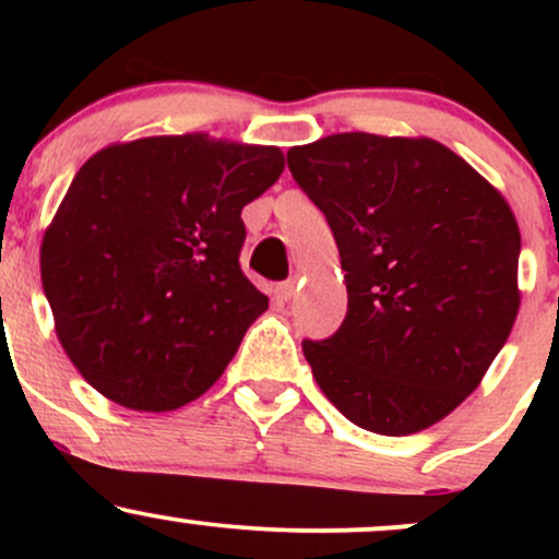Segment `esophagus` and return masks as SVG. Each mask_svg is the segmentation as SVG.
Returning <instances> with one entry per match:
<instances>
[{
	"mask_svg": "<svg viewBox=\"0 0 559 559\" xmlns=\"http://www.w3.org/2000/svg\"><path fill=\"white\" fill-rule=\"evenodd\" d=\"M294 292H297V281H284V284L275 286V297H278L281 301L292 299Z\"/></svg>",
	"mask_w": 559,
	"mask_h": 559,
	"instance_id": "34e87169",
	"label": "esophagus"
}]
</instances>
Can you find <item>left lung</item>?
Returning <instances> with one entry per match:
<instances>
[{
	"label": "left lung",
	"mask_w": 559,
	"mask_h": 559,
	"mask_svg": "<svg viewBox=\"0 0 559 559\" xmlns=\"http://www.w3.org/2000/svg\"><path fill=\"white\" fill-rule=\"evenodd\" d=\"M286 159L329 221L349 294L342 329L301 342L320 391L381 436L447 418L521 307V230L507 199L423 136L333 133Z\"/></svg>",
	"instance_id": "obj_1"
}]
</instances>
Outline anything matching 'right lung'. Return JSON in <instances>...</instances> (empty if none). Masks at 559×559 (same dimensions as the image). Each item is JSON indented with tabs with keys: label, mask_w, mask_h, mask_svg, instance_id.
Wrapping results in <instances>:
<instances>
[{
	"label": "right lung",
	"mask_w": 559,
	"mask_h": 559,
	"mask_svg": "<svg viewBox=\"0 0 559 559\" xmlns=\"http://www.w3.org/2000/svg\"><path fill=\"white\" fill-rule=\"evenodd\" d=\"M278 146L207 133L110 144L44 230L41 284L70 362L102 396L168 413L223 376L267 297L241 273V210Z\"/></svg>",
	"instance_id": "right-lung-1"
}]
</instances>
